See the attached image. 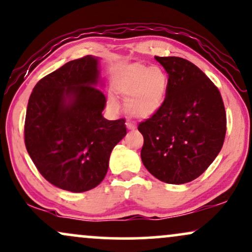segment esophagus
<instances>
[{"label": "esophagus", "instance_id": "obj_1", "mask_svg": "<svg viewBox=\"0 0 252 252\" xmlns=\"http://www.w3.org/2000/svg\"><path fill=\"white\" fill-rule=\"evenodd\" d=\"M126 127H127V128H128V129H135V128H136V125H135V123L132 122V120L127 119V120H126Z\"/></svg>", "mask_w": 252, "mask_h": 252}]
</instances>
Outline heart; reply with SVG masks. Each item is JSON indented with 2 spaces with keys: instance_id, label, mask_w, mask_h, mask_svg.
Instances as JSON below:
<instances>
[{
  "instance_id": "obj_1",
  "label": "heart",
  "mask_w": 252,
  "mask_h": 252,
  "mask_svg": "<svg viewBox=\"0 0 252 252\" xmlns=\"http://www.w3.org/2000/svg\"><path fill=\"white\" fill-rule=\"evenodd\" d=\"M168 76L161 67L133 63L117 71L113 88L126 98L130 116L149 118L162 109L168 94Z\"/></svg>"
}]
</instances>
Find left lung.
I'll return each mask as SVG.
<instances>
[{
  "label": "left lung",
  "mask_w": 252,
  "mask_h": 252,
  "mask_svg": "<svg viewBox=\"0 0 252 252\" xmlns=\"http://www.w3.org/2000/svg\"><path fill=\"white\" fill-rule=\"evenodd\" d=\"M169 76L164 105L139 125L141 159L154 177L185 184L212 164L226 135V111L218 88L195 64L178 57H155Z\"/></svg>",
  "instance_id": "8db88e82"
}]
</instances>
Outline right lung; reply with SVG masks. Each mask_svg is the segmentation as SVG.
<instances>
[{
	"instance_id": "add662e5",
	"label": "right lung",
	"mask_w": 252,
	"mask_h": 252,
	"mask_svg": "<svg viewBox=\"0 0 252 252\" xmlns=\"http://www.w3.org/2000/svg\"><path fill=\"white\" fill-rule=\"evenodd\" d=\"M99 58L67 62L35 84L25 117V146L39 172L62 190L99 185L110 155L127 130L125 119L107 120Z\"/></svg>"
}]
</instances>
